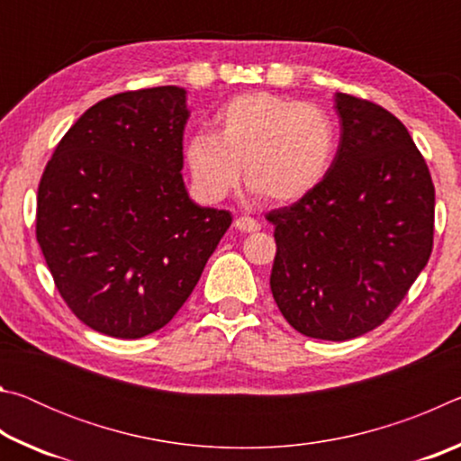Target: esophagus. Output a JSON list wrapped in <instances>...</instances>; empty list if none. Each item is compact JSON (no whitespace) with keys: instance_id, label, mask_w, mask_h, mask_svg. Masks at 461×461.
I'll return each instance as SVG.
<instances>
[{"instance_id":"1","label":"esophagus","mask_w":461,"mask_h":461,"mask_svg":"<svg viewBox=\"0 0 461 461\" xmlns=\"http://www.w3.org/2000/svg\"><path fill=\"white\" fill-rule=\"evenodd\" d=\"M233 225H236V228H238L240 231H244V233L258 231V230L262 228L260 221H256L254 217H248V215H241V217H238V220L233 221Z\"/></svg>"}]
</instances>
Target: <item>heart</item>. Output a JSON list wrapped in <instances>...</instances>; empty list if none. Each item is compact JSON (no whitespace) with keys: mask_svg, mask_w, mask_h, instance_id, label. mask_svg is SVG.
Listing matches in <instances>:
<instances>
[{"mask_svg":"<svg viewBox=\"0 0 461 461\" xmlns=\"http://www.w3.org/2000/svg\"><path fill=\"white\" fill-rule=\"evenodd\" d=\"M215 131H197L185 146L194 191L220 201L240 181L267 203H293L325 181L338 156V126L313 104L246 93L215 115Z\"/></svg>","mask_w":461,"mask_h":461,"instance_id":"b5f03b06","label":"heart"}]
</instances>
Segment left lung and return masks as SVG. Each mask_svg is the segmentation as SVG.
<instances>
[{
	"label": "left lung",
	"instance_id": "8db88e82",
	"mask_svg": "<svg viewBox=\"0 0 461 461\" xmlns=\"http://www.w3.org/2000/svg\"><path fill=\"white\" fill-rule=\"evenodd\" d=\"M341 136L325 181L272 209L270 291L296 331L346 341L384 323L433 249L435 186L401 120L335 93Z\"/></svg>",
	"mask_w": 461,
	"mask_h": 461
}]
</instances>
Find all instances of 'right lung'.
I'll return each instance as SVG.
<instances>
[{
  "label": "right lung",
  "instance_id": "right-lung-1",
  "mask_svg": "<svg viewBox=\"0 0 461 461\" xmlns=\"http://www.w3.org/2000/svg\"><path fill=\"white\" fill-rule=\"evenodd\" d=\"M186 120L175 85L118 93L73 123L44 168L36 240L62 301L99 333L165 327L231 225L185 189Z\"/></svg>",
  "mask_w": 461,
  "mask_h": 461
}]
</instances>
